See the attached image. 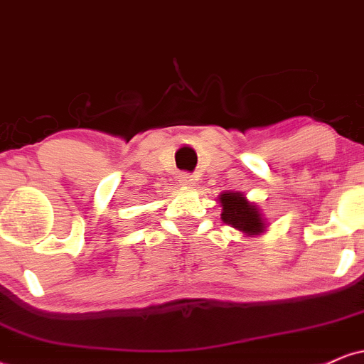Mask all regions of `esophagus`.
<instances>
[{"mask_svg": "<svg viewBox=\"0 0 364 364\" xmlns=\"http://www.w3.org/2000/svg\"><path fill=\"white\" fill-rule=\"evenodd\" d=\"M178 183H181L182 187H194L196 186V178L189 173H181L178 175Z\"/></svg>", "mask_w": 364, "mask_h": 364, "instance_id": "1", "label": "esophagus"}]
</instances>
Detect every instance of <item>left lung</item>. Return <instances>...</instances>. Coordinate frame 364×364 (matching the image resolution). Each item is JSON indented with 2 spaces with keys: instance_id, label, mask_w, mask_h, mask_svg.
<instances>
[{
  "instance_id": "8db88e82",
  "label": "left lung",
  "mask_w": 364,
  "mask_h": 364,
  "mask_svg": "<svg viewBox=\"0 0 364 364\" xmlns=\"http://www.w3.org/2000/svg\"><path fill=\"white\" fill-rule=\"evenodd\" d=\"M218 203L222 206V222L243 232L245 237L260 236L267 230V220H265L260 206L257 203L248 201L243 193L225 191L218 196Z\"/></svg>"
}]
</instances>
